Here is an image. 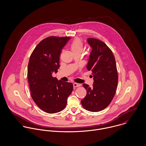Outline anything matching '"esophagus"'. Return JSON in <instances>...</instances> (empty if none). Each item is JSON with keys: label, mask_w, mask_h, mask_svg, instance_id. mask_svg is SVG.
I'll return each mask as SVG.
<instances>
[{"label": "esophagus", "mask_w": 146, "mask_h": 146, "mask_svg": "<svg viewBox=\"0 0 146 146\" xmlns=\"http://www.w3.org/2000/svg\"><path fill=\"white\" fill-rule=\"evenodd\" d=\"M81 85L80 84L76 83H74L73 84V86L74 88H76V87H79Z\"/></svg>", "instance_id": "34e87169"}]
</instances>
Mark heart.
I'll use <instances>...</instances> for the list:
<instances>
[{"label": "heart", "mask_w": 146, "mask_h": 146, "mask_svg": "<svg viewBox=\"0 0 146 146\" xmlns=\"http://www.w3.org/2000/svg\"><path fill=\"white\" fill-rule=\"evenodd\" d=\"M70 48L73 54H81L83 50V43L80 39L77 38L71 42Z\"/></svg>", "instance_id": "obj_1"}]
</instances>
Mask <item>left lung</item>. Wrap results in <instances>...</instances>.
Here are the masks:
<instances>
[{
	"label": "left lung",
	"mask_w": 146,
	"mask_h": 146,
	"mask_svg": "<svg viewBox=\"0 0 146 146\" xmlns=\"http://www.w3.org/2000/svg\"><path fill=\"white\" fill-rule=\"evenodd\" d=\"M87 40L92 50L86 68L92 71L94 83L92 88L83 84L87 93L81 103L86 110L98 112L110 104L115 94L118 83L116 64L111 50L104 42L94 38Z\"/></svg>",
	"instance_id": "left-lung-1"
}]
</instances>
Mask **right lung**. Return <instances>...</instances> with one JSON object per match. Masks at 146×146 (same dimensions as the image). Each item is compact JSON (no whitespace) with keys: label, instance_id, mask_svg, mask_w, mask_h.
<instances>
[{"label":"right lung","instance_id":"right-lung-1","mask_svg":"<svg viewBox=\"0 0 146 146\" xmlns=\"http://www.w3.org/2000/svg\"><path fill=\"white\" fill-rule=\"evenodd\" d=\"M70 37L49 36L40 42L30 57L27 78L31 96L36 105L48 113L63 110L73 90L71 83L52 76L59 68L63 47Z\"/></svg>","mask_w":146,"mask_h":146}]
</instances>
